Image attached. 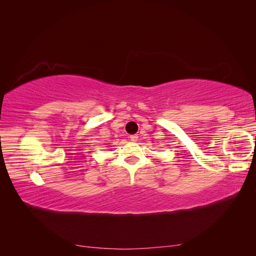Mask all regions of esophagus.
Instances as JSON below:
<instances>
[{
	"label": "esophagus",
	"instance_id": "34e87169",
	"mask_svg": "<svg viewBox=\"0 0 256 256\" xmlns=\"http://www.w3.org/2000/svg\"><path fill=\"white\" fill-rule=\"evenodd\" d=\"M130 140L132 141V142H136V141H138V136H136V134H132V136H130Z\"/></svg>",
	"mask_w": 256,
	"mask_h": 256
}]
</instances>
